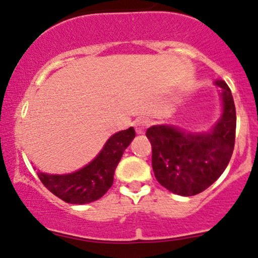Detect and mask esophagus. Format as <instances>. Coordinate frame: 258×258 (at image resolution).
I'll use <instances>...</instances> for the list:
<instances>
[{"label":"esophagus","instance_id":"34e87169","mask_svg":"<svg viewBox=\"0 0 258 258\" xmlns=\"http://www.w3.org/2000/svg\"><path fill=\"white\" fill-rule=\"evenodd\" d=\"M134 126H135V128H136L137 134H144L145 130L150 126V119L137 118L136 121L134 122Z\"/></svg>","mask_w":258,"mask_h":258}]
</instances>
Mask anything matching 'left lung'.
<instances>
[{
    "label": "left lung",
    "instance_id": "1",
    "mask_svg": "<svg viewBox=\"0 0 258 258\" xmlns=\"http://www.w3.org/2000/svg\"><path fill=\"white\" fill-rule=\"evenodd\" d=\"M223 112L213 128L190 134L167 124L146 131L152 146V170L157 181L174 194L197 196L226 170L234 149L236 107L226 82L217 81Z\"/></svg>",
    "mask_w": 258,
    "mask_h": 258
}]
</instances>
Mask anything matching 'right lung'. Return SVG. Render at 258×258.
I'll return each mask as SVG.
<instances>
[{
  "mask_svg": "<svg viewBox=\"0 0 258 258\" xmlns=\"http://www.w3.org/2000/svg\"><path fill=\"white\" fill-rule=\"evenodd\" d=\"M134 127L108 139L93 161L81 170L66 175L37 172L47 190L71 204H87L102 198L113 184V175L123 151L135 139Z\"/></svg>",
  "mask_w": 258,
  "mask_h": 258,
  "instance_id": "obj_1",
  "label": "right lung"
}]
</instances>
